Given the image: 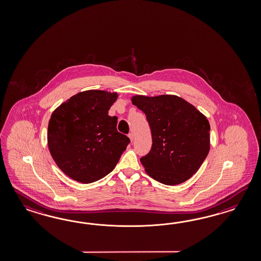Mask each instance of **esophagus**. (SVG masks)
<instances>
[{
	"label": "esophagus",
	"instance_id": "esophagus-1",
	"mask_svg": "<svg viewBox=\"0 0 261 261\" xmlns=\"http://www.w3.org/2000/svg\"><path fill=\"white\" fill-rule=\"evenodd\" d=\"M128 137H129V139H130V140H131V141H133L134 139H135V136H134L133 133L129 134V135H128Z\"/></svg>",
	"mask_w": 261,
	"mask_h": 261
}]
</instances>
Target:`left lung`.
<instances>
[{
  "instance_id": "left-lung-1",
  "label": "left lung",
  "mask_w": 261,
  "mask_h": 261,
  "mask_svg": "<svg viewBox=\"0 0 261 261\" xmlns=\"http://www.w3.org/2000/svg\"><path fill=\"white\" fill-rule=\"evenodd\" d=\"M131 100L145 113L151 128V151L140 159L147 174L169 186L190 179L210 152L205 116L178 96L136 95Z\"/></svg>"
}]
</instances>
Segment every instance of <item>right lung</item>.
I'll use <instances>...</instances> for the list:
<instances>
[{
  "label": "right lung",
  "instance_id": "obj_1",
  "mask_svg": "<svg viewBox=\"0 0 261 261\" xmlns=\"http://www.w3.org/2000/svg\"><path fill=\"white\" fill-rule=\"evenodd\" d=\"M117 98L116 92L86 90L51 114L47 138L51 158L77 182L89 184L108 175L130 142L118 132V118L108 115Z\"/></svg>",
  "mask_w": 261,
  "mask_h": 261
}]
</instances>
